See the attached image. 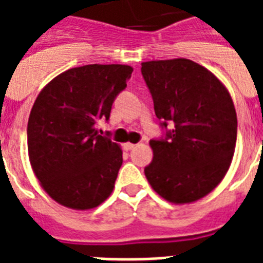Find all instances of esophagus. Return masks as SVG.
<instances>
[{
	"label": "esophagus",
	"instance_id": "obj_1",
	"mask_svg": "<svg viewBox=\"0 0 263 263\" xmlns=\"http://www.w3.org/2000/svg\"><path fill=\"white\" fill-rule=\"evenodd\" d=\"M135 146L136 144L134 143H124V148H125V150H132V148H135Z\"/></svg>",
	"mask_w": 263,
	"mask_h": 263
}]
</instances>
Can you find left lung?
I'll use <instances>...</instances> for the list:
<instances>
[{"label":"left lung","instance_id":"obj_1","mask_svg":"<svg viewBox=\"0 0 263 263\" xmlns=\"http://www.w3.org/2000/svg\"><path fill=\"white\" fill-rule=\"evenodd\" d=\"M164 135L150 140L144 168L153 190L173 203H190L221 183L232 161L236 110L224 84L187 59L142 63Z\"/></svg>","mask_w":263,"mask_h":263}]
</instances>
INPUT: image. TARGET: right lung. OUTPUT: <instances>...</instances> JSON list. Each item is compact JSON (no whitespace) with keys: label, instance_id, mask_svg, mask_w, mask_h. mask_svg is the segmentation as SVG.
Listing matches in <instances>:
<instances>
[{"label":"right lung","instance_id":"obj_1","mask_svg":"<svg viewBox=\"0 0 263 263\" xmlns=\"http://www.w3.org/2000/svg\"><path fill=\"white\" fill-rule=\"evenodd\" d=\"M132 71L120 64L72 68L35 99L27 125L28 157L42 188L60 204L92 209L113 191L123 152L99 135L97 123L109 120Z\"/></svg>","mask_w":263,"mask_h":263}]
</instances>
